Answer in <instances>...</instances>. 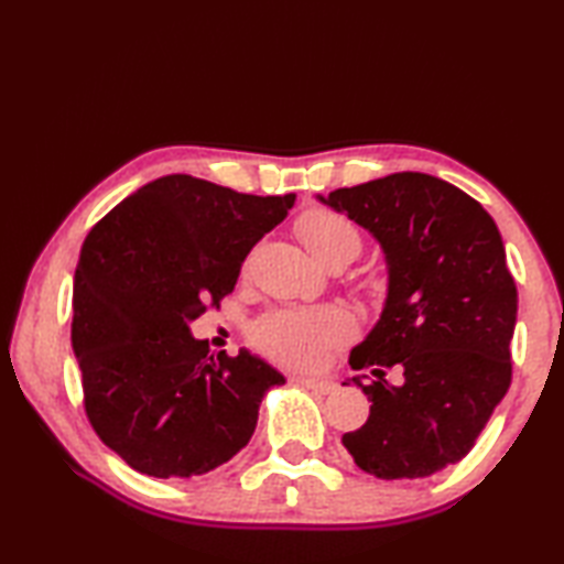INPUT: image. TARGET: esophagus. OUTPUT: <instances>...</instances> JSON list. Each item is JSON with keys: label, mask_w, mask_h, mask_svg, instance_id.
Instances as JSON below:
<instances>
[{"label": "esophagus", "mask_w": 564, "mask_h": 564, "mask_svg": "<svg viewBox=\"0 0 564 564\" xmlns=\"http://www.w3.org/2000/svg\"><path fill=\"white\" fill-rule=\"evenodd\" d=\"M293 380H295V383L305 386V388L316 390V393H321V395H328V393H333V390H336V383H333V380H326V378H313V376L295 373Z\"/></svg>", "instance_id": "1"}]
</instances>
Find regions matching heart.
I'll use <instances>...</instances> for the list:
<instances>
[{
  "label": "heart",
  "instance_id": "obj_1",
  "mask_svg": "<svg viewBox=\"0 0 564 564\" xmlns=\"http://www.w3.org/2000/svg\"><path fill=\"white\" fill-rule=\"evenodd\" d=\"M295 234L318 263H350L362 248L360 228L346 214L328 206H313L295 218ZM356 323L338 305L321 308L269 311L251 326V340L265 356L289 366H316L326 352L352 338Z\"/></svg>",
  "mask_w": 564,
  "mask_h": 564
}]
</instances>
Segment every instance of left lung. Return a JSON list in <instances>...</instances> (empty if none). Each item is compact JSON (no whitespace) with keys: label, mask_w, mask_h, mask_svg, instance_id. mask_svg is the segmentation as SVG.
Wrapping results in <instances>:
<instances>
[{"label":"left lung","mask_w":564,"mask_h":564,"mask_svg":"<svg viewBox=\"0 0 564 564\" xmlns=\"http://www.w3.org/2000/svg\"><path fill=\"white\" fill-rule=\"evenodd\" d=\"M326 204L378 238L390 269L383 316L350 368H403V386L383 370L368 386L352 378L373 405L343 445L380 480L460 463L512 383L518 285L498 226L465 191L417 171L336 188Z\"/></svg>","instance_id":"obj_1"}]
</instances>
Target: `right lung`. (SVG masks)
Wrapping results in <instances>:
<instances>
[{
  "instance_id": "1",
  "label": "right lung",
  "mask_w": 564,
  "mask_h": 564,
  "mask_svg": "<svg viewBox=\"0 0 564 564\" xmlns=\"http://www.w3.org/2000/svg\"><path fill=\"white\" fill-rule=\"evenodd\" d=\"M295 196H253L171 174L91 228L74 273L72 348L94 433L133 470L204 475L251 441L269 362L212 356L188 321L221 308L243 259Z\"/></svg>"
}]
</instances>
